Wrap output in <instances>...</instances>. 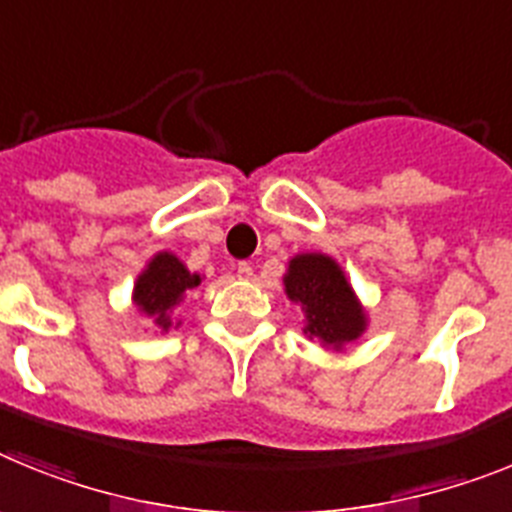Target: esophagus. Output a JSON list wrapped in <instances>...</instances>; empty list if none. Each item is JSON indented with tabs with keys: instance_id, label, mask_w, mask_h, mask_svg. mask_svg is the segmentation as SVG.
Masks as SVG:
<instances>
[{
	"instance_id": "obj_1",
	"label": "esophagus",
	"mask_w": 512,
	"mask_h": 512,
	"mask_svg": "<svg viewBox=\"0 0 512 512\" xmlns=\"http://www.w3.org/2000/svg\"><path fill=\"white\" fill-rule=\"evenodd\" d=\"M237 275L242 278V281H250L252 275H255V268H252L250 262H239L237 265Z\"/></svg>"
}]
</instances>
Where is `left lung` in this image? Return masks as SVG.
Here are the masks:
<instances>
[{
    "label": "left lung",
    "mask_w": 512,
    "mask_h": 512,
    "mask_svg": "<svg viewBox=\"0 0 512 512\" xmlns=\"http://www.w3.org/2000/svg\"><path fill=\"white\" fill-rule=\"evenodd\" d=\"M288 301L304 314V335L324 350H342L368 330V311L340 262L324 252L293 255L283 273Z\"/></svg>",
    "instance_id": "1"
}]
</instances>
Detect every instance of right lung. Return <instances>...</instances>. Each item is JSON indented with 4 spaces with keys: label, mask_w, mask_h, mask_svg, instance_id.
Listing matches in <instances>:
<instances>
[{
    "label": "right lung",
    "mask_w": 512,
    "mask_h": 512,
    "mask_svg": "<svg viewBox=\"0 0 512 512\" xmlns=\"http://www.w3.org/2000/svg\"><path fill=\"white\" fill-rule=\"evenodd\" d=\"M203 275L190 273L188 265L170 250L151 255L141 273L136 275L131 291V306L136 314L151 319V327L164 332L177 330L180 319L175 317L177 309L185 304L188 291L201 286Z\"/></svg>",
    "instance_id": "obj_1"
}]
</instances>
